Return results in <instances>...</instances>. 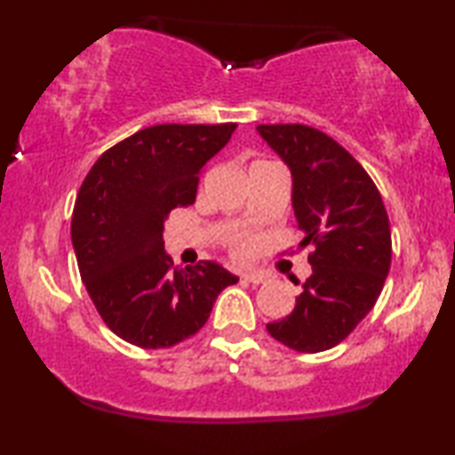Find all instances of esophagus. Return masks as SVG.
Returning <instances> with one entry per match:
<instances>
[{
  "label": "esophagus",
  "mask_w": 455,
  "mask_h": 455,
  "mask_svg": "<svg viewBox=\"0 0 455 455\" xmlns=\"http://www.w3.org/2000/svg\"><path fill=\"white\" fill-rule=\"evenodd\" d=\"M242 279H246L248 283L259 285V283H263L267 277H265V273H260V271H246V273H242Z\"/></svg>",
  "instance_id": "esophagus-1"
}]
</instances>
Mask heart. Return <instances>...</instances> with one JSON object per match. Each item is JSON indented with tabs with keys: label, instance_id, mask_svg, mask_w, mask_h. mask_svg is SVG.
Instances as JSON below:
<instances>
[{
	"label": "heart",
	"instance_id": "obj_1",
	"mask_svg": "<svg viewBox=\"0 0 455 455\" xmlns=\"http://www.w3.org/2000/svg\"><path fill=\"white\" fill-rule=\"evenodd\" d=\"M235 251H238L240 257H248V254L252 252V242H248V240L240 242V244H238V248H235Z\"/></svg>",
	"mask_w": 455,
	"mask_h": 455
}]
</instances>
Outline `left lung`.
<instances>
[{
    "label": "left lung",
    "mask_w": 455,
    "mask_h": 455,
    "mask_svg": "<svg viewBox=\"0 0 455 455\" xmlns=\"http://www.w3.org/2000/svg\"><path fill=\"white\" fill-rule=\"evenodd\" d=\"M257 130L290 167L300 248H313V273L294 310L267 331L296 352H325L354 331L381 294L391 265L387 211L364 167L331 136L304 124Z\"/></svg>",
    "instance_id": "1"
}]
</instances>
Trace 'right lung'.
<instances>
[{"instance_id": "right-lung-1", "label": "right lung", "mask_w": 455, "mask_h": 455, "mask_svg": "<svg viewBox=\"0 0 455 455\" xmlns=\"http://www.w3.org/2000/svg\"><path fill=\"white\" fill-rule=\"evenodd\" d=\"M235 124H159L95 161L72 213L80 277L111 331L147 350L172 347L207 323L238 277L213 260L178 269L164 248L172 209L196 198L198 173Z\"/></svg>"}]
</instances>
